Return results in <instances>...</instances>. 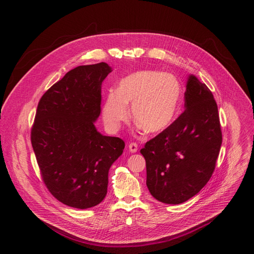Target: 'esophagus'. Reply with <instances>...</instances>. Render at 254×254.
Masks as SVG:
<instances>
[{
    "instance_id": "obj_1",
    "label": "esophagus",
    "mask_w": 254,
    "mask_h": 254,
    "mask_svg": "<svg viewBox=\"0 0 254 254\" xmlns=\"http://www.w3.org/2000/svg\"><path fill=\"white\" fill-rule=\"evenodd\" d=\"M127 148L129 151L132 152V153H135V152H137V149H138V144H137L136 142H131V143H128Z\"/></svg>"
}]
</instances>
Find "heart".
Returning a JSON list of instances; mask_svg holds the SVG:
<instances>
[{
  "mask_svg": "<svg viewBox=\"0 0 254 254\" xmlns=\"http://www.w3.org/2000/svg\"><path fill=\"white\" fill-rule=\"evenodd\" d=\"M182 85L170 73L141 70L120 79L117 91L106 96L103 119L112 129H118L132 116L140 128L161 133L176 120L182 100Z\"/></svg>",
  "mask_w": 254,
  "mask_h": 254,
  "instance_id": "heart-1",
  "label": "heart"
}]
</instances>
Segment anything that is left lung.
Segmentation results:
<instances>
[{
  "label": "left lung",
  "instance_id": "8db88e82",
  "mask_svg": "<svg viewBox=\"0 0 254 254\" xmlns=\"http://www.w3.org/2000/svg\"><path fill=\"white\" fill-rule=\"evenodd\" d=\"M184 97L185 111L140 150L148 190L167 204L183 203L206 185L222 142L218 107L207 86L190 75Z\"/></svg>",
  "mask_w": 254,
  "mask_h": 254
}]
</instances>
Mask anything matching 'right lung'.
<instances>
[{
  "label": "right lung",
  "mask_w": 254,
  "mask_h": 254,
  "mask_svg": "<svg viewBox=\"0 0 254 254\" xmlns=\"http://www.w3.org/2000/svg\"><path fill=\"white\" fill-rule=\"evenodd\" d=\"M112 72L106 63L67 72L39 101L31 141L49 191L62 203L89 208L107 192L108 170L125 149L119 137L104 136L95 122L101 86Z\"/></svg>",
  "instance_id": "obj_1"
}]
</instances>
